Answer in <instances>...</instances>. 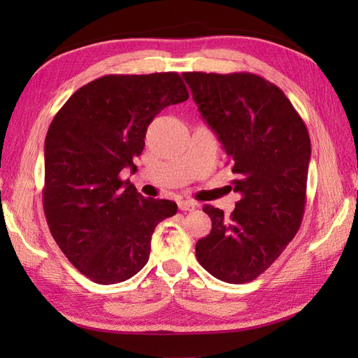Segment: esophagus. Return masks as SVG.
Segmentation results:
<instances>
[{"mask_svg": "<svg viewBox=\"0 0 358 358\" xmlns=\"http://www.w3.org/2000/svg\"><path fill=\"white\" fill-rule=\"evenodd\" d=\"M180 210H194L196 208V203L191 200H178Z\"/></svg>", "mask_w": 358, "mask_h": 358, "instance_id": "obj_1", "label": "esophagus"}]
</instances>
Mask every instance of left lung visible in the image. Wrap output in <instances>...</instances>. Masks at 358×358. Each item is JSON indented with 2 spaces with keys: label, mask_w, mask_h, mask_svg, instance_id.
<instances>
[{
  "label": "left lung",
  "mask_w": 358,
  "mask_h": 358,
  "mask_svg": "<svg viewBox=\"0 0 358 358\" xmlns=\"http://www.w3.org/2000/svg\"><path fill=\"white\" fill-rule=\"evenodd\" d=\"M203 120L231 158L229 217L204 204L212 229L196 241V260L210 275L240 285L263 273L299 232L306 203L310 140L283 90L258 75L185 72Z\"/></svg>",
  "instance_id": "obj_1"
}]
</instances>
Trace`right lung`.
<instances>
[{
  "label": "right lung",
  "instance_id": "obj_1",
  "mask_svg": "<svg viewBox=\"0 0 358 358\" xmlns=\"http://www.w3.org/2000/svg\"><path fill=\"white\" fill-rule=\"evenodd\" d=\"M189 98L177 72L106 75L80 87L44 141L43 204L63 254L98 285L129 280L149 260L159 222L177 203L144 199L120 178L141 155L157 113Z\"/></svg>",
  "mask_w": 358,
  "mask_h": 358
}]
</instances>
